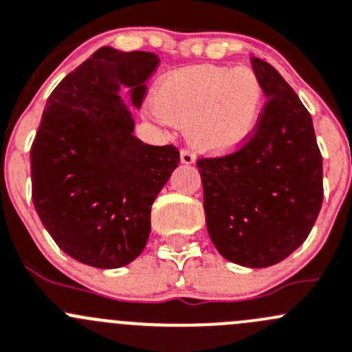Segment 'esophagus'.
<instances>
[{"label":"esophagus","instance_id":"obj_1","mask_svg":"<svg viewBox=\"0 0 352 352\" xmlns=\"http://www.w3.org/2000/svg\"><path fill=\"white\" fill-rule=\"evenodd\" d=\"M180 162H182L184 165H192V163L196 162V155H194L190 149H180Z\"/></svg>","mask_w":352,"mask_h":352}]
</instances>
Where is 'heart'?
Returning a JSON list of instances; mask_svg holds the SVG:
<instances>
[{"instance_id":"1","label":"heart","mask_w":352,"mask_h":352,"mask_svg":"<svg viewBox=\"0 0 352 352\" xmlns=\"http://www.w3.org/2000/svg\"><path fill=\"white\" fill-rule=\"evenodd\" d=\"M263 107V84L251 68L199 65L160 80L151 115L166 127H189L190 141L204 151L230 153L258 131Z\"/></svg>"}]
</instances>
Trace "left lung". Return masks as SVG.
Masks as SVG:
<instances>
[{
	"mask_svg": "<svg viewBox=\"0 0 352 352\" xmlns=\"http://www.w3.org/2000/svg\"><path fill=\"white\" fill-rule=\"evenodd\" d=\"M265 96L258 131L237 151L197 160L211 242L225 259L267 268L294 252L323 201L311 115L280 74L251 58Z\"/></svg>",
	"mask_w": 352,
	"mask_h": 352,
	"instance_id": "left-lung-1",
	"label": "left lung"
}]
</instances>
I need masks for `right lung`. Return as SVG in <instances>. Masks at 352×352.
Here are the masks:
<instances>
[{
	"label": "right lung",
	"instance_id": "right-lung-1",
	"mask_svg": "<svg viewBox=\"0 0 352 352\" xmlns=\"http://www.w3.org/2000/svg\"><path fill=\"white\" fill-rule=\"evenodd\" d=\"M160 58L103 46L47 98L30 148L32 203L61 251L94 268H120L144 249L151 204L179 166L175 146L135 138L120 96L141 107Z\"/></svg>",
	"mask_w": 352,
	"mask_h": 352
}]
</instances>
